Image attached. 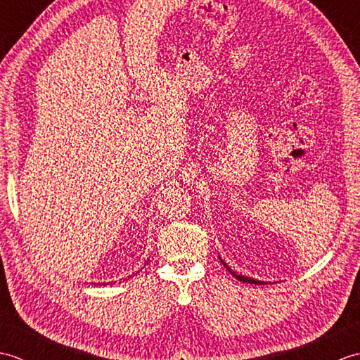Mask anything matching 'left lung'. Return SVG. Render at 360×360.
I'll list each match as a JSON object with an SVG mask.
<instances>
[{"instance_id": "obj_1", "label": "left lung", "mask_w": 360, "mask_h": 360, "mask_svg": "<svg viewBox=\"0 0 360 360\" xmlns=\"http://www.w3.org/2000/svg\"><path fill=\"white\" fill-rule=\"evenodd\" d=\"M221 259V258H219ZM221 263H223L224 264V267H226V269L229 271V272H231L232 275H233V277L236 278V280H240V281H244V283H252V285H266V283L264 281H259V280H254V278H250V277H244V275H240V274H236L235 271H232L231 269V267H229L224 262H223V259H221Z\"/></svg>"}]
</instances>
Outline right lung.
I'll list each match as a JSON object with an SVG mask.
<instances>
[{
    "label": "right lung",
    "mask_w": 360,
    "mask_h": 360,
    "mask_svg": "<svg viewBox=\"0 0 360 360\" xmlns=\"http://www.w3.org/2000/svg\"><path fill=\"white\" fill-rule=\"evenodd\" d=\"M103 285H105V283H103Z\"/></svg>",
    "instance_id": "right-lung-1"
}]
</instances>
